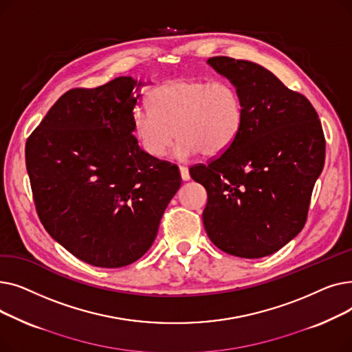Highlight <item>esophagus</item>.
Listing matches in <instances>:
<instances>
[{
  "mask_svg": "<svg viewBox=\"0 0 352 352\" xmlns=\"http://www.w3.org/2000/svg\"><path fill=\"white\" fill-rule=\"evenodd\" d=\"M179 174H181L182 181H188V179H190V171H188L187 166L181 165V166H179Z\"/></svg>",
  "mask_w": 352,
  "mask_h": 352,
  "instance_id": "34e87169",
  "label": "esophagus"
}]
</instances>
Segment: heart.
<instances>
[{"instance_id": "heart-1", "label": "heart", "mask_w": 352, "mask_h": 352, "mask_svg": "<svg viewBox=\"0 0 352 352\" xmlns=\"http://www.w3.org/2000/svg\"><path fill=\"white\" fill-rule=\"evenodd\" d=\"M150 105L134 109L133 129L142 150L157 160L168 153L177 134L175 155L187 160L226 153L243 131L244 102L227 80L164 81L151 91Z\"/></svg>"}]
</instances>
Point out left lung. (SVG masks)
Instances as JSON below:
<instances>
[{
    "mask_svg": "<svg viewBox=\"0 0 352 352\" xmlns=\"http://www.w3.org/2000/svg\"><path fill=\"white\" fill-rule=\"evenodd\" d=\"M207 63L238 88L244 124L226 153L190 168L208 195L202 221L221 251L267 256L305 226L325 161L322 126L311 102L267 68L230 57Z\"/></svg>",
    "mask_w": 352,
    "mask_h": 352,
    "instance_id": "obj_1",
    "label": "left lung"
}]
</instances>
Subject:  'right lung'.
<instances>
[{"label": "right lung", "instance_id": "right-lung-1", "mask_svg": "<svg viewBox=\"0 0 352 352\" xmlns=\"http://www.w3.org/2000/svg\"><path fill=\"white\" fill-rule=\"evenodd\" d=\"M141 85L118 77L67 91L25 144L44 228L94 267L120 268L141 258L181 187L178 166L148 155L133 134Z\"/></svg>", "mask_w": 352, "mask_h": 352}]
</instances>
